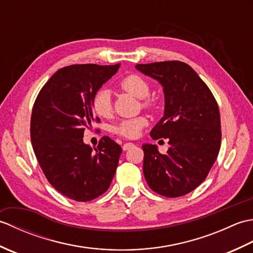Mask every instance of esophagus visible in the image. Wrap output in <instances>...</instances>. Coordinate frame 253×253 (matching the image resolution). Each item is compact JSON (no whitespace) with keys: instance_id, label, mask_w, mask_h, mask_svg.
Masks as SVG:
<instances>
[{"instance_id":"obj_1","label":"esophagus","mask_w":253,"mask_h":253,"mask_svg":"<svg viewBox=\"0 0 253 253\" xmlns=\"http://www.w3.org/2000/svg\"><path fill=\"white\" fill-rule=\"evenodd\" d=\"M131 147H133V143H131V142L124 143L123 144V150H124V151H127V150H129Z\"/></svg>"}]
</instances>
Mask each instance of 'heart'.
I'll list each match as a JSON object with an SVG mask.
<instances>
[{"mask_svg":"<svg viewBox=\"0 0 253 253\" xmlns=\"http://www.w3.org/2000/svg\"><path fill=\"white\" fill-rule=\"evenodd\" d=\"M121 87L128 93L136 96L137 99L142 100V105L148 109H151L155 105L153 99L148 98L150 94V84L143 77L139 75H129L121 82ZM92 107L94 113L100 117H110L112 115L113 107L111 93L109 90L102 89L96 92L92 101ZM147 125V120L143 116H139L129 120H124L114 126L113 130L115 133L125 138H136L140 130Z\"/></svg>","mask_w":253,"mask_h":253,"instance_id":"heart-1","label":"heart"}]
</instances>
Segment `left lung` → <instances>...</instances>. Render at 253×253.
I'll return each mask as SVG.
<instances>
[{
  "instance_id": "8db88e82",
  "label": "left lung",
  "mask_w": 253,
  "mask_h": 253,
  "mask_svg": "<svg viewBox=\"0 0 253 253\" xmlns=\"http://www.w3.org/2000/svg\"><path fill=\"white\" fill-rule=\"evenodd\" d=\"M136 68L162 84L164 116L150 136L168 139L169 144L165 154L155 144H143L144 178L161 196H185L207 178L217 158L222 139L217 102L186 63L137 64Z\"/></svg>"
}]
</instances>
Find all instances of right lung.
Returning <instances> with one entry per match:
<instances>
[{
  "label": "right lung",
  "instance_id": "1",
  "mask_svg": "<svg viewBox=\"0 0 253 253\" xmlns=\"http://www.w3.org/2000/svg\"><path fill=\"white\" fill-rule=\"evenodd\" d=\"M116 65L80 64L63 67L47 80L35 101L30 138L46 179L72 200L87 202L104 193L117 169L122 148L109 137L92 150L84 132L95 117L92 101L115 75Z\"/></svg>",
  "mask_w": 253,
  "mask_h": 253
}]
</instances>
